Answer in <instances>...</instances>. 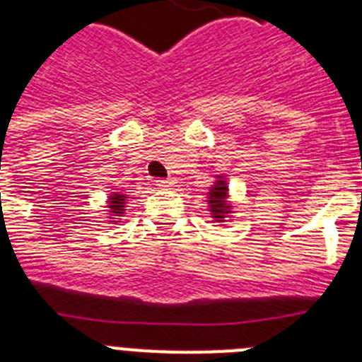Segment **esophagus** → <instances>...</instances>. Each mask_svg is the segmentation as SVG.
Segmentation results:
<instances>
[{
	"label": "esophagus",
	"instance_id": "esophagus-1",
	"mask_svg": "<svg viewBox=\"0 0 362 362\" xmlns=\"http://www.w3.org/2000/svg\"><path fill=\"white\" fill-rule=\"evenodd\" d=\"M172 179H156V187H159V188H168V187H172Z\"/></svg>",
	"mask_w": 362,
	"mask_h": 362
}]
</instances>
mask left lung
<instances>
[{
    "label": "left lung",
    "instance_id": "1",
    "mask_svg": "<svg viewBox=\"0 0 362 362\" xmlns=\"http://www.w3.org/2000/svg\"><path fill=\"white\" fill-rule=\"evenodd\" d=\"M206 204H209V212L212 216V221L216 223H225L226 217L233 214V206L230 203V192H228V181H226L225 174H217L214 179V185L210 190L206 192Z\"/></svg>",
    "mask_w": 362,
    "mask_h": 362
}]
</instances>
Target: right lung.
<instances>
[{
    "instance_id": "right-lung-1",
    "label": "right lung",
    "mask_w": 362,
    "mask_h": 362,
    "mask_svg": "<svg viewBox=\"0 0 362 362\" xmlns=\"http://www.w3.org/2000/svg\"><path fill=\"white\" fill-rule=\"evenodd\" d=\"M127 201H129V196L121 190L110 192L107 196V209H108V221L110 223H121V216L127 210Z\"/></svg>"
}]
</instances>
